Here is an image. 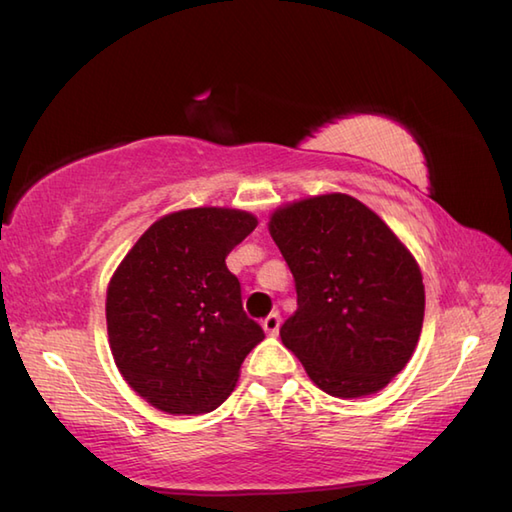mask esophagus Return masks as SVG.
Wrapping results in <instances>:
<instances>
[{"mask_svg": "<svg viewBox=\"0 0 512 512\" xmlns=\"http://www.w3.org/2000/svg\"><path fill=\"white\" fill-rule=\"evenodd\" d=\"M263 329H265L267 336H276L278 329H280V314H278V311H274V314H269L263 320Z\"/></svg>", "mask_w": 512, "mask_h": 512, "instance_id": "esophagus-1", "label": "esophagus"}]
</instances>
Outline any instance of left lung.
<instances>
[{"label":"left lung","mask_w":512,"mask_h":512,"mask_svg":"<svg viewBox=\"0 0 512 512\" xmlns=\"http://www.w3.org/2000/svg\"><path fill=\"white\" fill-rule=\"evenodd\" d=\"M269 234L298 296L280 327L285 347L336 398L387 387L413 356L424 320L422 274L409 249L347 194L283 207Z\"/></svg>","instance_id":"1"}]
</instances>
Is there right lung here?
<instances>
[{"label":"right lung","mask_w":512,"mask_h":512,"mask_svg":"<svg viewBox=\"0 0 512 512\" xmlns=\"http://www.w3.org/2000/svg\"><path fill=\"white\" fill-rule=\"evenodd\" d=\"M254 227L252 214L223 207L163 216L114 271L106 300L112 356L125 382L156 409L214 411L265 338L225 265Z\"/></svg>","instance_id":"obj_1"}]
</instances>
